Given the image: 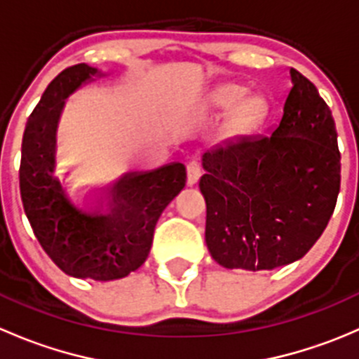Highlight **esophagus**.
<instances>
[{
  "label": "esophagus",
  "instance_id": "obj_1",
  "mask_svg": "<svg viewBox=\"0 0 359 359\" xmlns=\"http://www.w3.org/2000/svg\"><path fill=\"white\" fill-rule=\"evenodd\" d=\"M201 177V168L200 165H198L196 161H191L189 165H187V177H186V182L187 186H194V184H198V180H200Z\"/></svg>",
  "mask_w": 359,
  "mask_h": 359
}]
</instances>
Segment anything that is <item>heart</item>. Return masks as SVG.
I'll return each instance as SVG.
<instances>
[{
	"label": "heart",
	"instance_id": "1",
	"mask_svg": "<svg viewBox=\"0 0 359 359\" xmlns=\"http://www.w3.org/2000/svg\"><path fill=\"white\" fill-rule=\"evenodd\" d=\"M215 133L217 142H231L252 135L266 116V102L255 92H247L241 83H222L205 93L200 104V119L210 121L224 114Z\"/></svg>",
	"mask_w": 359,
	"mask_h": 359
}]
</instances>
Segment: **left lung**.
Returning <instances> with one entry per match:
<instances>
[{"instance_id": "obj_1", "label": "left lung", "mask_w": 359, "mask_h": 359, "mask_svg": "<svg viewBox=\"0 0 359 359\" xmlns=\"http://www.w3.org/2000/svg\"><path fill=\"white\" fill-rule=\"evenodd\" d=\"M283 112L262 137H240L203 156L205 240L227 269L271 271L302 259L323 234L340 189L330 107L290 67Z\"/></svg>"}]
</instances>
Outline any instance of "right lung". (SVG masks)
<instances>
[{
	"label": "right lung",
	"instance_id": "right-lung-1",
	"mask_svg": "<svg viewBox=\"0 0 359 359\" xmlns=\"http://www.w3.org/2000/svg\"><path fill=\"white\" fill-rule=\"evenodd\" d=\"M104 76L76 64L46 86L25 125L19 172L25 215L39 245L69 276L95 281L119 280L146 262L158 219L186 186L182 163L128 173L106 189L71 182L59 165L60 114L71 93Z\"/></svg>",
	"mask_w": 359,
	"mask_h": 359
}]
</instances>
